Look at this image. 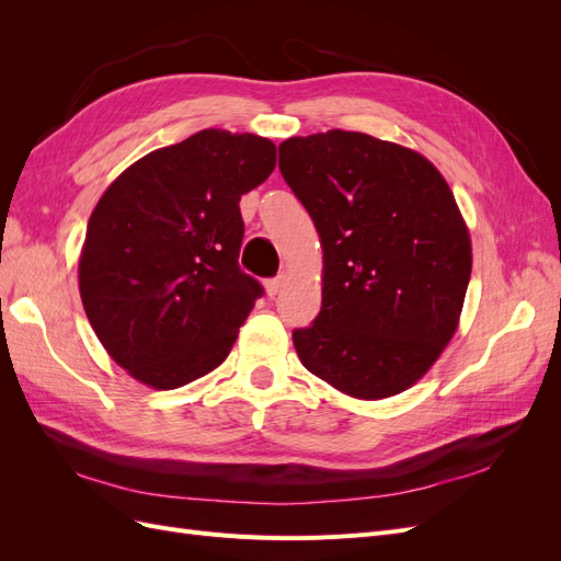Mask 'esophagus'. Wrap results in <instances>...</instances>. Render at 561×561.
Segmentation results:
<instances>
[{"label":"esophagus","mask_w":561,"mask_h":561,"mask_svg":"<svg viewBox=\"0 0 561 561\" xmlns=\"http://www.w3.org/2000/svg\"><path fill=\"white\" fill-rule=\"evenodd\" d=\"M280 285H283V276L268 278V280H266V295H268V297H276L278 290H280Z\"/></svg>","instance_id":"obj_1"}]
</instances>
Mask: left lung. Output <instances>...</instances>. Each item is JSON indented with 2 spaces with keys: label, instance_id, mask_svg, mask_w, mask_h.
Wrapping results in <instances>:
<instances>
[{
  "label": "left lung",
  "instance_id": "1",
  "mask_svg": "<svg viewBox=\"0 0 561 561\" xmlns=\"http://www.w3.org/2000/svg\"><path fill=\"white\" fill-rule=\"evenodd\" d=\"M278 168L320 233L322 307L293 342L311 375L360 400L416 383L456 332L470 236L437 168L365 133L280 142Z\"/></svg>",
  "mask_w": 561,
  "mask_h": 561
}]
</instances>
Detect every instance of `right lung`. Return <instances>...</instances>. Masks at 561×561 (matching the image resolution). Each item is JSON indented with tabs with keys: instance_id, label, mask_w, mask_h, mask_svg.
Returning <instances> with one entry per match:
<instances>
[{
	"instance_id": "right-lung-1",
	"label": "right lung",
	"mask_w": 561,
	"mask_h": 561,
	"mask_svg": "<svg viewBox=\"0 0 561 561\" xmlns=\"http://www.w3.org/2000/svg\"><path fill=\"white\" fill-rule=\"evenodd\" d=\"M274 168L271 140L208 128L149 151L98 201L79 293L100 344L130 377L171 390L225 363L264 295L239 266V201Z\"/></svg>"
}]
</instances>
